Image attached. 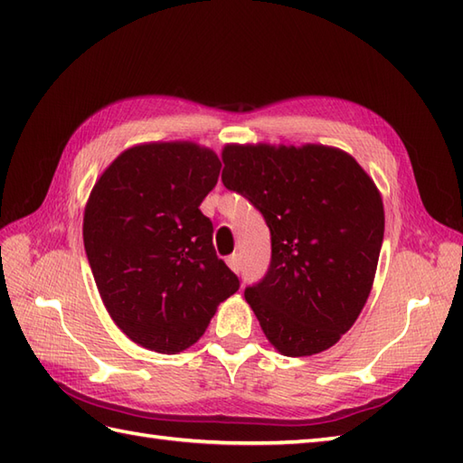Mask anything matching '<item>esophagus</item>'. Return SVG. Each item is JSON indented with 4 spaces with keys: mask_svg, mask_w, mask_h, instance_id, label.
<instances>
[{
    "mask_svg": "<svg viewBox=\"0 0 463 463\" xmlns=\"http://www.w3.org/2000/svg\"><path fill=\"white\" fill-rule=\"evenodd\" d=\"M226 264H229L231 267V270L232 272H241V269H242V264H241V254H231L229 259H226Z\"/></svg>",
    "mask_w": 463,
    "mask_h": 463,
    "instance_id": "esophagus-1",
    "label": "esophagus"
}]
</instances>
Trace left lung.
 I'll return each mask as SVG.
<instances>
[{
    "label": "left lung",
    "instance_id": "left-lung-1",
    "mask_svg": "<svg viewBox=\"0 0 463 463\" xmlns=\"http://www.w3.org/2000/svg\"><path fill=\"white\" fill-rule=\"evenodd\" d=\"M222 183L257 206L272 259L244 290L284 356L334 346L366 304L383 239L378 186L352 155L326 145H226Z\"/></svg>",
    "mask_w": 463,
    "mask_h": 463
}]
</instances>
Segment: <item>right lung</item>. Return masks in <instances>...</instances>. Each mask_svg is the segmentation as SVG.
Wrapping results in <instances>:
<instances>
[{"mask_svg":"<svg viewBox=\"0 0 463 463\" xmlns=\"http://www.w3.org/2000/svg\"><path fill=\"white\" fill-rule=\"evenodd\" d=\"M219 173L216 153L196 143L135 145L107 166L85 204L97 290L117 326L146 350L193 346L241 287L199 209Z\"/></svg>","mask_w":463,"mask_h":463,"instance_id":"obj_1","label":"right lung"}]
</instances>
